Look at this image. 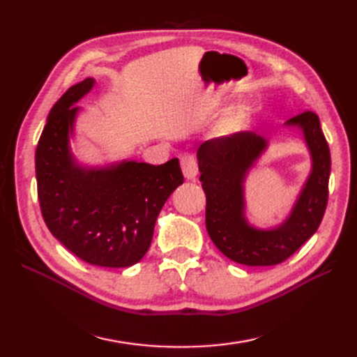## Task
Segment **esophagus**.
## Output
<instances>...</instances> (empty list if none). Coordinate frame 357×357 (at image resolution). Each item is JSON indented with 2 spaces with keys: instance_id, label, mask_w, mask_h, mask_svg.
<instances>
[{
  "instance_id": "1",
  "label": "esophagus",
  "mask_w": 357,
  "mask_h": 357,
  "mask_svg": "<svg viewBox=\"0 0 357 357\" xmlns=\"http://www.w3.org/2000/svg\"><path fill=\"white\" fill-rule=\"evenodd\" d=\"M181 169H183L184 176L188 181H195L196 174H198V162H196V158L190 153L181 156Z\"/></svg>"
}]
</instances>
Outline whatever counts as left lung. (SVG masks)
<instances>
[{
    "label": "left lung",
    "mask_w": 357,
    "mask_h": 357,
    "mask_svg": "<svg viewBox=\"0 0 357 357\" xmlns=\"http://www.w3.org/2000/svg\"><path fill=\"white\" fill-rule=\"evenodd\" d=\"M284 127L301 132L312 167L290 213L273 227H256L245 215V181L268 149V136L255 132L221 136L201 144L196 153L210 238L224 256L248 267L284 262L316 233L327 207L331 159L319 118L304 112Z\"/></svg>",
    "instance_id": "obj_1"
}]
</instances>
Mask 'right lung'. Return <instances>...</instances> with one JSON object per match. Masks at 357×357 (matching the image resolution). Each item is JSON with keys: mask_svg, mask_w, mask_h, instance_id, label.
<instances>
[{"mask_svg": "<svg viewBox=\"0 0 357 357\" xmlns=\"http://www.w3.org/2000/svg\"><path fill=\"white\" fill-rule=\"evenodd\" d=\"M95 87L87 78L53 105L35 153L38 199L53 236L79 259L126 268L151 244L155 222L174 188L184 183L179 159L161 165L121 159L79 162L72 151L81 101Z\"/></svg>", "mask_w": 357, "mask_h": 357, "instance_id": "obj_1", "label": "right lung"}]
</instances>
